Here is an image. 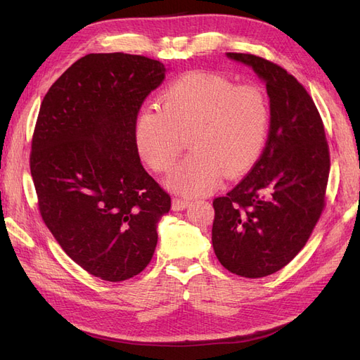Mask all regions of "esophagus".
<instances>
[{
	"label": "esophagus",
	"mask_w": 360,
	"mask_h": 360,
	"mask_svg": "<svg viewBox=\"0 0 360 360\" xmlns=\"http://www.w3.org/2000/svg\"><path fill=\"white\" fill-rule=\"evenodd\" d=\"M189 201L188 200H180V198H172V202H171V207L174 212H180V210H184L186 207H189Z\"/></svg>",
	"instance_id": "34e87169"
}]
</instances>
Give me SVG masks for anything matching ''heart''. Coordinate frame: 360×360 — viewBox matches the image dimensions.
Returning <instances> with one entry per match:
<instances>
[{"label": "heart", "instance_id": "b5f03b06", "mask_svg": "<svg viewBox=\"0 0 360 360\" xmlns=\"http://www.w3.org/2000/svg\"><path fill=\"white\" fill-rule=\"evenodd\" d=\"M270 124L266 96L225 76L195 70L172 81L135 123L139 156L156 172L169 171L191 135L192 155L172 171L169 188L188 197L210 193L221 179L248 172L263 153Z\"/></svg>", "mask_w": 360, "mask_h": 360}]
</instances>
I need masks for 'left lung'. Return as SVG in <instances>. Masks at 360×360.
<instances>
[{
  "instance_id": "left-lung-1",
  "label": "left lung",
  "mask_w": 360,
  "mask_h": 360,
  "mask_svg": "<svg viewBox=\"0 0 360 360\" xmlns=\"http://www.w3.org/2000/svg\"><path fill=\"white\" fill-rule=\"evenodd\" d=\"M266 84L270 127L248 176L213 201L212 243L231 274L263 278L296 257L324 207L330 159L320 114L303 85L278 64L226 52Z\"/></svg>"
}]
</instances>
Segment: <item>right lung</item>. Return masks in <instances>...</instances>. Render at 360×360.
I'll return each mask as SVG.
<instances>
[{
    "label": "right lung",
    "mask_w": 360,
    "mask_h": 360,
    "mask_svg": "<svg viewBox=\"0 0 360 360\" xmlns=\"http://www.w3.org/2000/svg\"><path fill=\"white\" fill-rule=\"evenodd\" d=\"M167 72L143 56L89 53L40 106L30 156L40 214L64 252L103 281L148 266L171 209L135 144L139 108Z\"/></svg>",
    "instance_id": "obj_1"
}]
</instances>
